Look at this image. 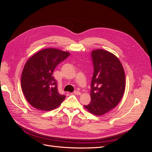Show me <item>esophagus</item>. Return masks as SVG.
<instances>
[{"label":"esophagus","instance_id":"34e87169","mask_svg":"<svg viewBox=\"0 0 152 152\" xmlns=\"http://www.w3.org/2000/svg\"><path fill=\"white\" fill-rule=\"evenodd\" d=\"M74 94H75V95H80V92H79V91H74Z\"/></svg>","mask_w":152,"mask_h":152}]
</instances>
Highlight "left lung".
<instances>
[{"mask_svg":"<svg viewBox=\"0 0 152 152\" xmlns=\"http://www.w3.org/2000/svg\"><path fill=\"white\" fill-rule=\"evenodd\" d=\"M94 73L91 80V102L84 108L99 116L116 107L126 88L125 72L122 63L113 53L103 49L91 52Z\"/></svg>","mask_w":152,"mask_h":152,"instance_id":"8db88e82","label":"left lung"}]
</instances>
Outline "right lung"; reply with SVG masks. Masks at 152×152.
<instances>
[{
  "label": "right lung",
  "instance_id": "1",
  "mask_svg": "<svg viewBox=\"0 0 152 152\" xmlns=\"http://www.w3.org/2000/svg\"><path fill=\"white\" fill-rule=\"evenodd\" d=\"M70 53L54 48L40 50L25 63L21 77L25 97L33 107L49 111L58 107L65 99L58 92L57 82L53 73L58 64Z\"/></svg>",
  "mask_w": 152,
  "mask_h": 152
}]
</instances>
